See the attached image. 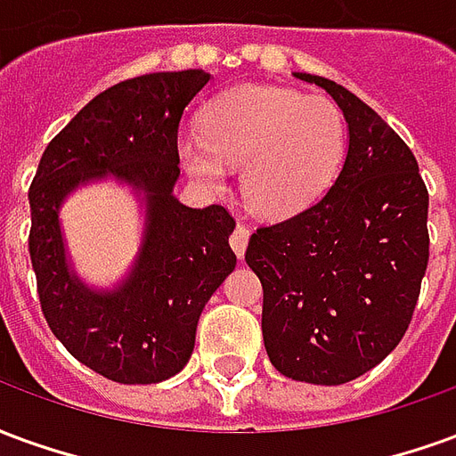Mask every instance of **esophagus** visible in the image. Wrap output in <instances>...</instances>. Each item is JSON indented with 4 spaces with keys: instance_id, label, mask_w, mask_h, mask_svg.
<instances>
[{
    "instance_id": "1",
    "label": "esophagus",
    "mask_w": 456,
    "mask_h": 456,
    "mask_svg": "<svg viewBox=\"0 0 456 456\" xmlns=\"http://www.w3.org/2000/svg\"><path fill=\"white\" fill-rule=\"evenodd\" d=\"M248 232L244 224H237V229H234V234H232V239H229V244H232V248H234V254H237L239 258L244 256V251H247V244H248Z\"/></svg>"
}]
</instances>
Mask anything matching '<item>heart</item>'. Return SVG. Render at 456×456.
Instances as JSON below:
<instances>
[{
  "instance_id": "1",
  "label": "heart",
  "mask_w": 456,
  "mask_h": 456,
  "mask_svg": "<svg viewBox=\"0 0 456 456\" xmlns=\"http://www.w3.org/2000/svg\"><path fill=\"white\" fill-rule=\"evenodd\" d=\"M178 159L200 188L217 192L229 168H241V190L264 217L310 208L342 168L346 126L332 100L276 85H241L202 112V134L183 131Z\"/></svg>"
}]
</instances>
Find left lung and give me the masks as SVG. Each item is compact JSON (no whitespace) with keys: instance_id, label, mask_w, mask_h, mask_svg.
<instances>
[{"instance_id":"left-lung-1","label":"left lung","mask_w":456,"mask_h":456,"mask_svg":"<svg viewBox=\"0 0 456 456\" xmlns=\"http://www.w3.org/2000/svg\"><path fill=\"white\" fill-rule=\"evenodd\" d=\"M346 121L325 198L256 229L247 264L264 286V344L293 381L339 386L371 371L411 325L430 258L428 188L405 141L342 85L310 73Z\"/></svg>"}]
</instances>
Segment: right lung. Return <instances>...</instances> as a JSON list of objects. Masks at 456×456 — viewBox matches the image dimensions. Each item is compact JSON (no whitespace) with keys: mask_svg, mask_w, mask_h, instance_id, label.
Returning <instances> with one entry per match:
<instances>
[{"mask_svg":"<svg viewBox=\"0 0 456 456\" xmlns=\"http://www.w3.org/2000/svg\"><path fill=\"white\" fill-rule=\"evenodd\" d=\"M212 80L205 70L151 73L97 94L45 146L28 190V254L45 322L68 352L117 383H160L190 362L202 310L237 266L234 219L175 198L178 126ZM117 182L142 209V241L110 289L74 268L60 212L70 194Z\"/></svg>","mask_w":456,"mask_h":456,"instance_id":"obj_1","label":"right lung"}]
</instances>
